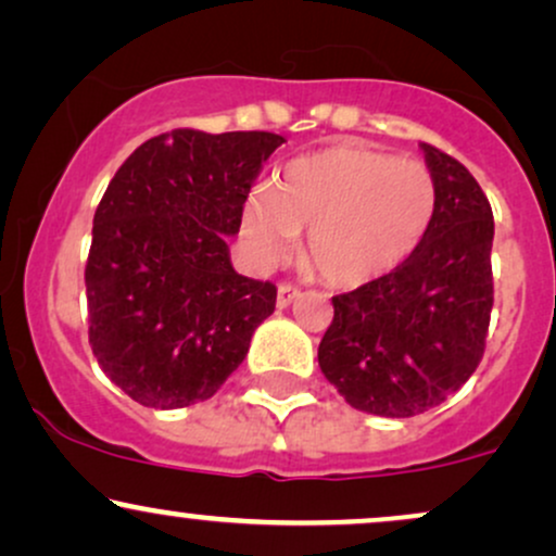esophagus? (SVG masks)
<instances>
[{
    "mask_svg": "<svg viewBox=\"0 0 556 556\" xmlns=\"http://www.w3.org/2000/svg\"><path fill=\"white\" fill-rule=\"evenodd\" d=\"M300 298H303V292H300L298 287L279 285V290H277V307H279V311H285V307H290L292 303H298Z\"/></svg>",
    "mask_w": 556,
    "mask_h": 556,
    "instance_id": "obj_1",
    "label": "esophagus"
}]
</instances>
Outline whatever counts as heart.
Returning <instances> with one entry per match:
<instances>
[{"mask_svg": "<svg viewBox=\"0 0 556 556\" xmlns=\"http://www.w3.org/2000/svg\"><path fill=\"white\" fill-rule=\"evenodd\" d=\"M434 202L432 173L417 160L333 144L290 160L274 191H253L240 232L264 266L290 256L298 232H307L305 256L318 277L337 290H359L412 256Z\"/></svg>", "mask_w": 556, "mask_h": 556, "instance_id": "obj_1", "label": "heart"}]
</instances>
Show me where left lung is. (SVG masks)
<instances>
[{
    "label": "left lung",
    "instance_id": "left-lung-1",
    "mask_svg": "<svg viewBox=\"0 0 556 556\" xmlns=\"http://www.w3.org/2000/svg\"><path fill=\"white\" fill-rule=\"evenodd\" d=\"M432 173V223L396 271L331 298L318 344L326 380L354 409L414 417L456 393L484 354L494 303V219L456 157L422 144Z\"/></svg>",
    "mask_w": 556,
    "mask_h": 556
}]
</instances>
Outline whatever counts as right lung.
<instances>
[{
  "instance_id": "1",
  "label": "right lung",
  "mask_w": 556,
  "mask_h": 556,
  "mask_svg": "<svg viewBox=\"0 0 556 556\" xmlns=\"http://www.w3.org/2000/svg\"><path fill=\"white\" fill-rule=\"evenodd\" d=\"M282 142L176 129L147 139L111 178L92 219L87 320L98 365L137 404L212 399L274 313L277 287L232 269L227 236Z\"/></svg>"
}]
</instances>
